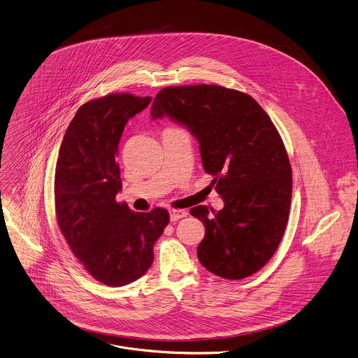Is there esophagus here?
<instances>
[{
    "label": "esophagus",
    "mask_w": 358,
    "mask_h": 358,
    "mask_svg": "<svg viewBox=\"0 0 358 358\" xmlns=\"http://www.w3.org/2000/svg\"><path fill=\"white\" fill-rule=\"evenodd\" d=\"M187 216V210L182 209H171L170 210V220L171 222H177L178 219H182Z\"/></svg>",
    "instance_id": "34e87169"
}]
</instances>
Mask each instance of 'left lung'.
Segmentation results:
<instances>
[{
  "label": "left lung",
  "instance_id": "obj_1",
  "mask_svg": "<svg viewBox=\"0 0 358 358\" xmlns=\"http://www.w3.org/2000/svg\"><path fill=\"white\" fill-rule=\"evenodd\" d=\"M152 120L169 117L198 141L224 208L189 210L205 224L196 248L213 275L237 280L258 272L285 234L292 203V167L283 141L265 110L248 94L216 85L162 89Z\"/></svg>",
  "mask_w": 358,
  "mask_h": 358
}]
</instances>
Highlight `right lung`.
<instances>
[{
  "instance_id": "add662e5",
  "label": "right lung",
  "mask_w": 358,
  "mask_h": 358,
  "mask_svg": "<svg viewBox=\"0 0 358 358\" xmlns=\"http://www.w3.org/2000/svg\"><path fill=\"white\" fill-rule=\"evenodd\" d=\"M152 97L108 94L85 103L64 135L54 178L61 233L83 268L100 283L120 287L143 276L169 212H132L115 201L121 191L118 143L128 120Z\"/></svg>"
}]
</instances>
